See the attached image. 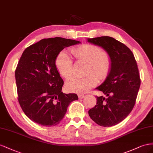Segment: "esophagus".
Instances as JSON below:
<instances>
[{"label":"esophagus","mask_w":153,"mask_h":153,"mask_svg":"<svg viewBox=\"0 0 153 153\" xmlns=\"http://www.w3.org/2000/svg\"><path fill=\"white\" fill-rule=\"evenodd\" d=\"M85 97V95L82 94H78V97H79V99H82Z\"/></svg>","instance_id":"obj_1"}]
</instances>
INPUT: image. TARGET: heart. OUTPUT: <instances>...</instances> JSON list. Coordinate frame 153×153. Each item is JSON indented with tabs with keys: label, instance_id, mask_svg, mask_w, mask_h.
I'll list each match as a JSON object with an SVG mask.
<instances>
[{
	"label": "heart",
	"instance_id": "heart-1",
	"mask_svg": "<svg viewBox=\"0 0 153 153\" xmlns=\"http://www.w3.org/2000/svg\"><path fill=\"white\" fill-rule=\"evenodd\" d=\"M72 55L77 62L87 63L83 78L73 77L66 82L65 86L68 91L85 93L98 83V79L103 80L110 72L111 57L108 52L100 47L91 44H83L71 50ZM56 66L60 75L69 79L73 75L72 61L66 52L62 51L56 59Z\"/></svg>",
	"mask_w": 153,
	"mask_h": 153
}]
</instances>
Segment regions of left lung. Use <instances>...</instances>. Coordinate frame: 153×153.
Returning <instances> with one entry per match:
<instances>
[{
  "label": "left lung",
  "instance_id": "left-lung-1",
  "mask_svg": "<svg viewBox=\"0 0 153 153\" xmlns=\"http://www.w3.org/2000/svg\"><path fill=\"white\" fill-rule=\"evenodd\" d=\"M88 42L102 47L111 57L110 73L96 88L107 97L97 96V104L88 111L96 124L110 127L125 119L136 102L141 82L138 65L132 51L115 38L101 36L88 38Z\"/></svg>",
  "mask_w": 153,
  "mask_h": 153
}]
</instances>
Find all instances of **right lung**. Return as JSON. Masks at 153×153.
Segmentation results:
<instances>
[{
  "label": "right lung",
  "instance_id": "right-lung-1",
  "mask_svg": "<svg viewBox=\"0 0 153 153\" xmlns=\"http://www.w3.org/2000/svg\"><path fill=\"white\" fill-rule=\"evenodd\" d=\"M79 41L60 37L44 38L27 47L15 70L18 101L29 119L43 126L58 125L76 94L63 93V80L55 62L65 47Z\"/></svg>",
  "mask_w": 153,
  "mask_h": 153
}]
</instances>
